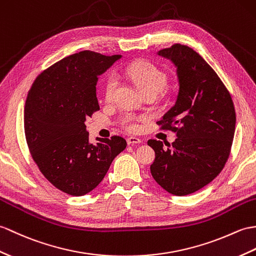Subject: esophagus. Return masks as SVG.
I'll return each mask as SVG.
<instances>
[{
  "instance_id": "34e87169",
  "label": "esophagus",
  "mask_w": 256,
  "mask_h": 256,
  "mask_svg": "<svg viewBox=\"0 0 256 256\" xmlns=\"http://www.w3.org/2000/svg\"><path fill=\"white\" fill-rule=\"evenodd\" d=\"M142 140L138 138H128V145H136V144H140Z\"/></svg>"
}]
</instances>
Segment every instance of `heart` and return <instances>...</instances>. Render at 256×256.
<instances>
[{"label":"heart","instance_id":"heart-1","mask_svg":"<svg viewBox=\"0 0 256 256\" xmlns=\"http://www.w3.org/2000/svg\"><path fill=\"white\" fill-rule=\"evenodd\" d=\"M126 74L142 94L156 92L162 90L167 76L155 64L147 61H138L130 65L126 68ZM118 85V80L114 75L109 76L104 85V98L110 100L114 96ZM122 126L128 130H136L138 128V120L133 116H128L122 120Z\"/></svg>","mask_w":256,"mask_h":256}]
</instances>
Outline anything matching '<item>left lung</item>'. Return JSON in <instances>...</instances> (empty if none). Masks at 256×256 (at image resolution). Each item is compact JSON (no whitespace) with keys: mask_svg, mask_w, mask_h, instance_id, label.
<instances>
[{"mask_svg":"<svg viewBox=\"0 0 256 256\" xmlns=\"http://www.w3.org/2000/svg\"><path fill=\"white\" fill-rule=\"evenodd\" d=\"M157 54L176 68V102L158 122L162 130L176 132V138L168 148L160 140H148L156 155L150 172L166 191L184 196L210 183L224 167L236 111L224 82L198 52L176 44Z\"/></svg>","mask_w":256,"mask_h":256,"instance_id":"8db88e82","label":"left lung"}]
</instances>
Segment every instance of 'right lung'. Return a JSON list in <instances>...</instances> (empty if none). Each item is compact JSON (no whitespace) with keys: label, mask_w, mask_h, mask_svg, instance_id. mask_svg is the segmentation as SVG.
<instances>
[{"label":"right lung","mask_w":256,"mask_h":256,"mask_svg":"<svg viewBox=\"0 0 256 256\" xmlns=\"http://www.w3.org/2000/svg\"><path fill=\"white\" fill-rule=\"evenodd\" d=\"M121 58L75 53L44 70L28 92L24 126L29 150L48 181L64 193L92 191L126 150L120 136L97 138L92 144L85 126L86 118L99 110L98 76Z\"/></svg>","instance_id":"obj_1"}]
</instances>
